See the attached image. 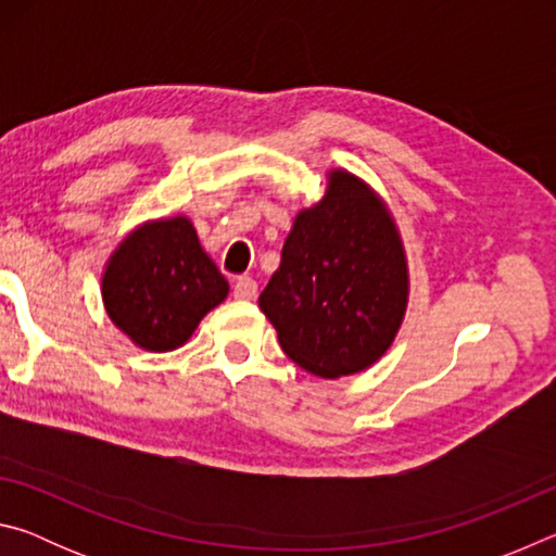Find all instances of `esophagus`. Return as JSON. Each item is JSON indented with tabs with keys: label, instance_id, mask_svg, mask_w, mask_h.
I'll return each mask as SVG.
<instances>
[{
	"label": "esophagus",
	"instance_id": "esophagus-1",
	"mask_svg": "<svg viewBox=\"0 0 556 556\" xmlns=\"http://www.w3.org/2000/svg\"><path fill=\"white\" fill-rule=\"evenodd\" d=\"M235 299H255L257 296V281L252 277H238L232 285Z\"/></svg>",
	"mask_w": 556,
	"mask_h": 556
}]
</instances>
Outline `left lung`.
Wrapping results in <instances>:
<instances>
[{
    "instance_id": "left-lung-1",
    "label": "left lung",
    "mask_w": 556,
    "mask_h": 556,
    "mask_svg": "<svg viewBox=\"0 0 556 556\" xmlns=\"http://www.w3.org/2000/svg\"><path fill=\"white\" fill-rule=\"evenodd\" d=\"M409 299L407 255L388 205L345 168L299 211L260 294L281 351L318 378L368 370L388 353Z\"/></svg>"
}]
</instances>
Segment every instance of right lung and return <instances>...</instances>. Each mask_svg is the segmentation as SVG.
<instances>
[{"label":"right lung","instance_id":"right-lung-1","mask_svg":"<svg viewBox=\"0 0 556 556\" xmlns=\"http://www.w3.org/2000/svg\"><path fill=\"white\" fill-rule=\"evenodd\" d=\"M228 291L186 215L139 225L117 244L102 275L110 321L152 353L181 348Z\"/></svg>","mask_w":556,"mask_h":556}]
</instances>
